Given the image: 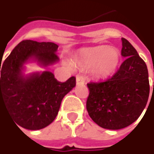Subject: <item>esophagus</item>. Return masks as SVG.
Segmentation results:
<instances>
[{
	"mask_svg": "<svg viewBox=\"0 0 154 154\" xmlns=\"http://www.w3.org/2000/svg\"><path fill=\"white\" fill-rule=\"evenodd\" d=\"M85 83V78L82 75H77L76 76V84L77 85H81Z\"/></svg>",
	"mask_w": 154,
	"mask_h": 154,
	"instance_id": "obj_1",
	"label": "esophagus"
}]
</instances>
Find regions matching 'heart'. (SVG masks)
<instances>
[{"mask_svg":"<svg viewBox=\"0 0 154 154\" xmlns=\"http://www.w3.org/2000/svg\"><path fill=\"white\" fill-rule=\"evenodd\" d=\"M75 61L85 67H94L97 76L106 78L116 72L121 60V53L116 47L100 45L78 51Z\"/></svg>","mask_w":154,"mask_h":154,"instance_id":"b5f03b06","label":"heart"}]
</instances>
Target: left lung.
<instances>
[{"mask_svg": "<svg viewBox=\"0 0 154 154\" xmlns=\"http://www.w3.org/2000/svg\"><path fill=\"white\" fill-rule=\"evenodd\" d=\"M121 55L125 59L115 74L100 82L88 83L87 110L99 126L119 130L134 123L148 101L147 66L131 44L122 38Z\"/></svg>", "mask_w": 154, "mask_h": 154, "instance_id": "8db88e82", "label": "left lung"}]
</instances>
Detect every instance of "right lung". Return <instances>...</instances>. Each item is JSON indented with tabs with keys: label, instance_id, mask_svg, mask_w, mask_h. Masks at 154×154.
I'll use <instances>...</instances> for the list:
<instances>
[{
	"label": "right lung",
	"instance_id": "add662e5",
	"mask_svg": "<svg viewBox=\"0 0 154 154\" xmlns=\"http://www.w3.org/2000/svg\"><path fill=\"white\" fill-rule=\"evenodd\" d=\"M58 45L23 40L0 64V105L4 103L12 119L28 130L48 126L58 115L64 96L76 85L75 77L58 82L49 71L23 73V65L32 60L48 66L59 61Z\"/></svg>",
	"mask_w": 154,
	"mask_h": 154
}]
</instances>
